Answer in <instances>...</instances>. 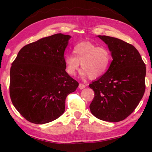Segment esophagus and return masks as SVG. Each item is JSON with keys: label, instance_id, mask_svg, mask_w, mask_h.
I'll list each match as a JSON object with an SVG mask.
<instances>
[{"label": "esophagus", "instance_id": "1", "mask_svg": "<svg viewBox=\"0 0 152 152\" xmlns=\"http://www.w3.org/2000/svg\"><path fill=\"white\" fill-rule=\"evenodd\" d=\"M79 88L80 89H83V88H85V85H84V84H82V83H80L79 84Z\"/></svg>", "mask_w": 152, "mask_h": 152}]
</instances>
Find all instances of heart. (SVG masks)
Masks as SVG:
<instances>
[{
    "mask_svg": "<svg viewBox=\"0 0 152 152\" xmlns=\"http://www.w3.org/2000/svg\"><path fill=\"white\" fill-rule=\"evenodd\" d=\"M73 54L64 57L66 71L70 76L75 75L80 64L83 69L82 76H89L91 79L101 78L107 72L112 61L109 48L88 42L79 43L74 46Z\"/></svg>",
    "mask_w": 152,
    "mask_h": 152,
    "instance_id": "b5f03b06",
    "label": "heart"
}]
</instances>
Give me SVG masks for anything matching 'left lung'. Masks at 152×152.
Segmentation results:
<instances>
[{
	"label": "left lung",
	"mask_w": 152,
	"mask_h": 152,
	"mask_svg": "<svg viewBox=\"0 0 152 152\" xmlns=\"http://www.w3.org/2000/svg\"><path fill=\"white\" fill-rule=\"evenodd\" d=\"M107 44L113 61L103 76L89 84L94 92L92 114L109 122L124 120L134 111L145 90V64L134 46L121 39L99 35Z\"/></svg>",
	"instance_id": "obj_1"
}]
</instances>
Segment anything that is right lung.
Masks as SVG:
<instances>
[{"mask_svg":"<svg viewBox=\"0 0 152 152\" xmlns=\"http://www.w3.org/2000/svg\"><path fill=\"white\" fill-rule=\"evenodd\" d=\"M70 37L57 33L31 43L12 63L10 97L28 121L44 124L57 119L65 110L67 96L78 86L65 70L64 54Z\"/></svg>","mask_w":152,"mask_h":152,"instance_id":"1","label":"right lung"}]
</instances>
